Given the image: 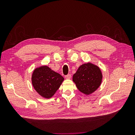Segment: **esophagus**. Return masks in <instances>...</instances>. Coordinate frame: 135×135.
I'll use <instances>...</instances> for the list:
<instances>
[{
	"mask_svg": "<svg viewBox=\"0 0 135 135\" xmlns=\"http://www.w3.org/2000/svg\"><path fill=\"white\" fill-rule=\"evenodd\" d=\"M65 78L66 79H70L71 78V74H68V75H65Z\"/></svg>",
	"mask_w": 135,
	"mask_h": 135,
	"instance_id": "esophagus-1",
	"label": "esophagus"
}]
</instances>
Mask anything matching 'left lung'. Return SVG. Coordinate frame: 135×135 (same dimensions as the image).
<instances>
[{
  "mask_svg": "<svg viewBox=\"0 0 135 135\" xmlns=\"http://www.w3.org/2000/svg\"><path fill=\"white\" fill-rule=\"evenodd\" d=\"M103 75L100 68L91 63L83 64L73 75V80L79 90L89 95L100 87Z\"/></svg>",
  "mask_w": 135,
  "mask_h": 135,
  "instance_id": "1",
  "label": "left lung"
}]
</instances>
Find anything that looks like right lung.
<instances>
[{
    "label": "right lung",
    "instance_id": "add662e5",
    "mask_svg": "<svg viewBox=\"0 0 135 135\" xmlns=\"http://www.w3.org/2000/svg\"><path fill=\"white\" fill-rule=\"evenodd\" d=\"M31 79L36 91L47 99L53 96L64 80L60 74L47 66L35 69Z\"/></svg>",
    "mask_w": 135,
    "mask_h": 135
}]
</instances>
